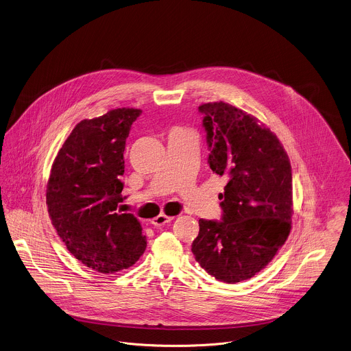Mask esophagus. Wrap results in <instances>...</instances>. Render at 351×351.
Masks as SVG:
<instances>
[{
	"label": "esophagus",
	"instance_id": "1",
	"mask_svg": "<svg viewBox=\"0 0 351 351\" xmlns=\"http://www.w3.org/2000/svg\"><path fill=\"white\" fill-rule=\"evenodd\" d=\"M172 219H173V217H172V215H167V214L161 213V214H158L157 217H154V218L150 221V223H152V225H154V226H162V225H165V223L171 222Z\"/></svg>",
	"mask_w": 351,
	"mask_h": 351
}]
</instances>
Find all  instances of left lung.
Wrapping results in <instances>:
<instances>
[{
	"instance_id": "8db88e82",
	"label": "left lung",
	"mask_w": 351,
	"mask_h": 351,
	"mask_svg": "<svg viewBox=\"0 0 351 351\" xmlns=\"http://www.w3.org/2000/svg\"><path fill=\"white\" fill-rule=\"evenodd\" d=\"M211 171L226 176L222 219H199L193 254L215 280L236 283L263 270L285 244L293 215L291 165L277 136L223 101L199 106Z\"/></svg>"
}]
</instances>
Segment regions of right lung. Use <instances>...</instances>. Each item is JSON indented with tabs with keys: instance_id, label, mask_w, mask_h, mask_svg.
<instances>
[{
	"instance_id": "right-lung-1",
	"label": "right lung",
	"mask_w": 351,
	"mask_h": 351,
	"mask_svg": "<svg viewBox=\"0 0 351 351\" xmlns=\"http://www.w3.org/2000/svg\"><path fill=\"white\" fill-rule=\"evenodd\" d=\"M138 108H117L75 125L50 172L46 204L53 226L86 267L112 274L133 266L146 248L141 222L123 202V152Z\"/></svg>"
}]
</instances>
